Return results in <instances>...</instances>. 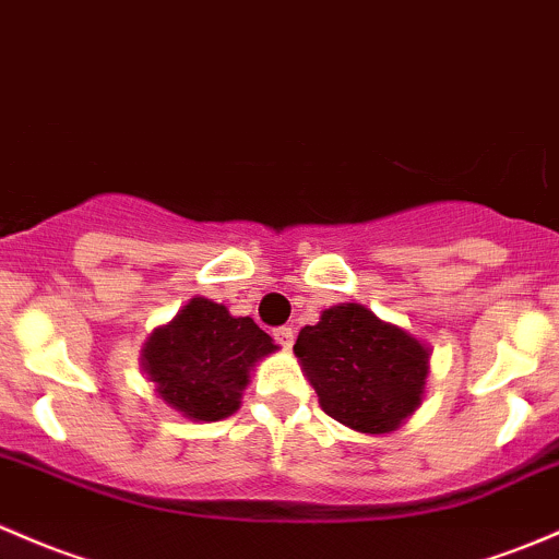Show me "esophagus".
<instances>
[{"instance_id": "34e87169", "label": "esophagus", "mask_w": 559, "mask_h": 559, "mask_svg": "<svg viewBox=\"0 0 559 559\" xmlns=\"http://www.w3.org/2000/svg\"><path fill=\"white\" fill-rule=\"evenodd\" d=\"M273 340L278 345H284V348H292V345H295V329H292V326L273 329Z\"/></svg>"}]
</instances>
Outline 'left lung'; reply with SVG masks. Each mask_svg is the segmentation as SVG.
Here are the masks:
<instances>
[{
	"instance_id": "1",
	"label": "left lung",
	"mask_w": 559,
	"mask_h": 559,
	"mask_svg": "<svg viewBox=\"0 0 559 559\" xmlns=\"http://www.w3.org/2000/svg\"><path fill=\"white\" fill-rule=\"evenodd\" d=\"M321 409L361 433H388L420 404L428 350L364 305L343 302L305 326L295 343Z\"/></svg>"
}]
</instances>
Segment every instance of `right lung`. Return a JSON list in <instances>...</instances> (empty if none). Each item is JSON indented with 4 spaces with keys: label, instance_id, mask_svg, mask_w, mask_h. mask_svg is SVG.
I'll return each mask as SVG.
<instances>
[{
    "label": "right lung",
    "instance_id": "1",
    "mask_svg": "<svg viewBox=\"0 0 559 559\" xmlns=\"http://www.w3.org/2000/svg\"><path fill=\"white\" fill-rule=\"evenodd\" d=\"M275 345L249 316L235 319L225 305L195 297L171 324L152 332L144 369L163 402L192 420H222L240 404L257 358Z\"/></svg>",
    "mask_w": 559,
    "mask_h": 559
}]
</instances>
